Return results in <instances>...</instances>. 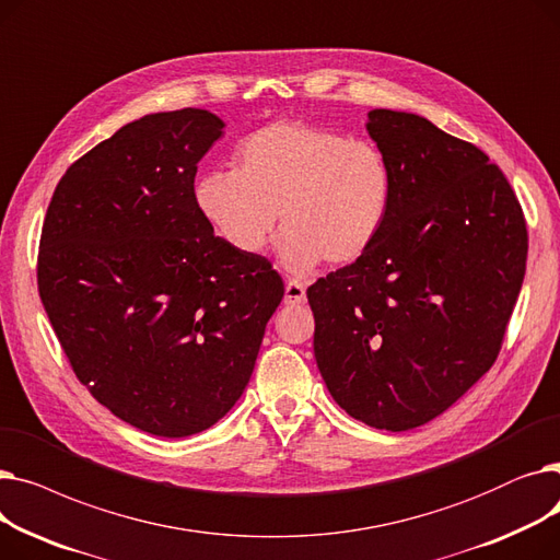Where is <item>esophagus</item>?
I'll list each match as a JSON object with an SVG mask.
<instances>
[{"label":"esophagus","mask_w":560,"mask_h":560,"mask_svg":"<svg viewBox=\"0 0 560 560\" xmlns=\"http://www.w3.org/2000/svg\"><path fill=\"white\" fill-rule=\"evenodd\" d=\"M285 304H302L306 300V285L298 279H290L285 283Z\"/></svg>","instance_id":"1"}]
</instances>
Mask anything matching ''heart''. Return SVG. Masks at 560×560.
<instances>
[{
  "label": "heart",
  "mask_w": 560,
  "mask_h": 560,
  "mask_svg": "<svg viewBox=\"0 0 560 560\" xmlns=\"http://www.w3.org/2000/svg\"><path fill=\"white\" fill-rule=\"evenodd\" d=\"M395 174L378 144L277 120L238 144V167L199 176L201 218L235 252L258 254L281 218L279 258L290 270L361 258L384 231Z\"/></svg>",
  "instance_id": "1"
}]
</instances>
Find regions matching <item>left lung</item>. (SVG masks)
<instances>
[{
  "mask_svg": "<svg viewBox=\"0 0 560 560\" xmlns=\"http://www.w3.org/2000/svg\"><path fill=\"white\" fill-rule=\"evenodd\" d=\"M368 131L395 174L384 231L308 290L313 351L347 413L406 431L492 368L526 270V220L477 144L427 117L376 108Z\"/></svg>",
  "mask_w": 560,
  "mask_h": 560,
  "instance_id": "8db88e82",
  "label": "left lung"
}]
</instances>
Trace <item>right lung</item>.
Segmentation results:
<instances>
[{"label":"right lung","instance_id":"obj_1","mask_svg":"<svg viewBox=\"0 0 560 560\" xmlns=\"http://www.w3.org/2000/svg\"><path fill=\"white\" fill-rule=\"evenodd\" d=\"M224 122L144 115L74 161L43 222L38 292L77 378L161 438L213 427L241 399L283 281L213 233L195 201Z\"/></svg>","mask_w":560,"mask_h":560}]
</instances>
